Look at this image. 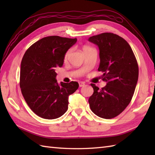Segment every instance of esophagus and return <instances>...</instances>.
Segmentation results:
<instances>
[{
	"label": "esophagus",
	"instance_id": "esophagus-1",
	"mask_svg": "<svg viewBox=\"0 0 155 155\" xmlns=\"http://www.w3.org/2000/svg\"><path fill=\"white\" fill-rule=\"evenodd\" d=\"M78 84H79L80 87H84L85 83H83V82H79V83H78Z\"/></svg>",
	"mask_w": 155,
	"mask_h": 155
}]
</instances>
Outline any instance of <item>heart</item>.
<instances>
[{
	"mask_svg": "<svg viewBox=\"0 0 155 155\" xmlns=\"http://www.w3.org/2000/svg\"><path fill=\"white\" fill-rule=\"evenodd\" d=\"M89 48H91V47H88V46H84V47L83 48V51H86V50H87V49H89ZM70 53H71V50H68V51H67V52H66L64 56V61H66L68 58Z\"/></svg>",
	"mask_w": 155,
	"mask_h": 155,
	"instance_id": "b5f03b06",
	"label": "heart"
}]
</instances>
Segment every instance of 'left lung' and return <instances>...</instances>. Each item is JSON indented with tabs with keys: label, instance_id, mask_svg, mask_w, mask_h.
<instances>
[{
	"label": "left lung",
	"instance_id": "8db88e82",
	"mask_svg": "<svg viewBox=\"0 0 155 155\" xmlns=\"http://www.w3.org/2000/svg\"><path fill=\"white\" fill-rule=\"evenodd\" d=\"M88 41L99 48L98 71L107 85L99 89L91 84L94 93L88 99L91 110L101 118L118 116L130 103L139 78V67L129 44L119 36L104 32Z\"/></svg>",
	"mask_w": 155,
	"mask_h": 155
}]
</instances>
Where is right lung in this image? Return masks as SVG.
Instances as JSON below:
<instances>
[{
  "mask_svg": "<svg viewBox=\"0 0 155 155\" xmlns=\"http://www.w3.org/2000/svg\"><path fill=\"white\" fill-rule=\"evenodd\" d=\"M77 38L50 36L29 47L23 56L20 87L28 107L38 117L54 119L68 109V96L78 89V83H57L56 68L63 65L64 56Z\"/></svg>",
  "mask_w": 155,
  "mask_h": 155,
  "instance_id": "right-lung-1",
  "label": "right lung"
}]
</instances>
